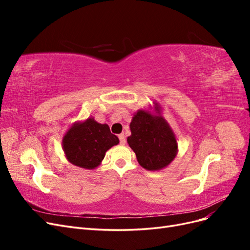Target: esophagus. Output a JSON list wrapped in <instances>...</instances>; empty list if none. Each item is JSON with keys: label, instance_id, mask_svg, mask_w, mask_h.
Segmentation results:
<instances>
[{"label": "esophagus", "instance_id": "1", "mask_svg": "<svg viewBox=\"0 0 250 250\" xmlns=\"http://www.w3.org/2000/svg\"><path fill=\"white\" fill-rule=\"evenodd\" d=\"M119 139H120V143L122 144V145H124V144L126 143V139H125V135H124V133H121V134H119Z\"/></svg>", "mask_w": 250, "mask_h": 250}]
</instances>
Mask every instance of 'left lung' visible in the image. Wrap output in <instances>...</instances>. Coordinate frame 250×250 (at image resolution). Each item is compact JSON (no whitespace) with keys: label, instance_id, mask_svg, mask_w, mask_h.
<instances>
[{"label":"left lung","instance_id":"left-lung-1","mask_svg":"<svg viewBox=\"0 0 250 250\" xmlns=\"http://www.w3.org/2000/svg\"><path fill=\"white\" fill-rule=\"evenodd\" d=\"M149 109L134 112L130 122L131 134L127 143L133 150L141 167L160 171L174 161L178 152L176 135L163 116L160 103L153 102Z\"/></svg>","mask_w":250,"mask_h":250}]
</instances>
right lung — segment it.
Masks as SVG:
<instances>
[{
  "mask_svg": "<svg viewBox=\"0 0 250 250\" xmlns=\"http://www.w3.org/2000/svg\"><path fill=\"white\" fill-rule=\"evenodd\" d=\"M119 142L107 124L98 123L89 117L73 123L62 143L67 162L79 168L93 170L102 163L106 151Z\"/></svg>",
  "mask_w": 250,
  "mask_h": 250,
  "instance_id": "right-lung-1",
  "label": "right lung"
}]
</instances>
